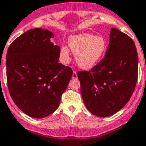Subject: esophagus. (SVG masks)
<instances>
[{"instance_id":"34e87169","label":"esophagus","mask_w":146,"mask_h":146,"mask_svg":"<svg viewBox=\"0 0 146 146\" xmlns=\"http://www.w3.org/2000/svg\"><path fill=\"white\" fill-rule=\"evenodd\" d=\"M72 78L73 79H77L78 78V74H77V72L75 71L73 72V74H72Z\"/></svg>"}]
</instances>
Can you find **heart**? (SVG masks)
<instances>
[{
	"label": "heart",
	"instance_id": "obj_1",
	"mask_svg": "<svg viewBox=\"0 0 146 146\" xmlns=\"http://www.w3.org/2000/svg\"><path fill=\"white\" fill-rule=\"evenodd\" d=\"M68 45L72 52L75 54L78 65L84 68H91L96 66L107 48V42L104 37L88 33L71 36ZM60 57L64 62L69 60V51L66 46L61 47Z\"/></svg>",
	"mask_w": 146,
	"mask_h": 146
}]
</instances>
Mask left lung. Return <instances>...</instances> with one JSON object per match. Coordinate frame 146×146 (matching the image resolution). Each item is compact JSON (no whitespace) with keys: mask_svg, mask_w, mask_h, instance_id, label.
<instances>
[{"mask_svg":"<svg viewBox=\"0 0 146 146\" xmlns=\"http://www.w3.org/2000/svg\"><path fill=\"white\" fill-rule=\"evenodd\" d=\"M138 54L133 39L112 28L105 56L90 70L79 71L80 91L88 110L99 117L115 114L135 90Z\"/></svg>","mask_w":146,"mask_h":146,"instance_id":"1","label":"left lung"}]
</instances>
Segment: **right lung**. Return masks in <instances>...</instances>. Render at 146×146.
<instances>
[{
  "label": "right lung",
  "mask_w": 146,
  "mask_h": 146,
  "mask_svg": "<svg viewBox=\"0 0 146 146\" xmlns=\"http://www.w3.org/2000/svg\"><path fill=\"white\" fill-rule=\"evenodd\" d=\"M47 30L24 33L9 45L7 80L14 103L23 113L41 119L54 113L72 78L73 71L58 62L60 48Z\"/></svg>",
  "instance_id": "right-lung-1"
}]
</instances>
